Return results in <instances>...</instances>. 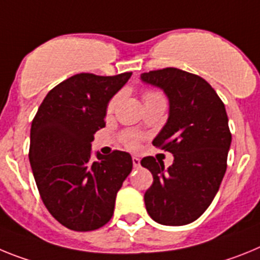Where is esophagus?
Listing matches in <instances>:
<instances>
[{
	"label": "esophagus",
	"mask_w": 260,
	"mask_h": 260,
	"mask_svg": "<svg viewBox=\"0 0 260 260\" xmlns=\"http://www.w3.org/2000/svg\"><path fill=\"white\" fill-rule=\"evenodd\" d=\"M132 162L135 168H140V158L139 157H132Z\"/></svg>",
	"instance_id": "obj_1"
}]
</instances>
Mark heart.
Returning <instances> with one entry per match:
<instances>
[{"instance_id":"obj_1","label":"heart","mask_w":260,"mask_h":260,"mask_svg":"<svg viewBox=\"0 0 260 260\" xmlns=\"http://www.w3.org/2000/svg\"><path fill=\"white\" fill-rule=\"evenodd\" d=\"M119 99H120V92L115 94V95L108 101L107 106H106V112H107V114H112V112H114L115 107H116L117 102H119ZM144 102H165V96L162 92L157 91V90H146V91L144 92ZM121 140H123L124 145L127 146V148L137 149L140 145V141H141V137L133 132H125L121 135Z\"/></svg>"}]
</instances>
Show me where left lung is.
<instances>
[{"label":"left lung","mask_w":260,"mask_h":260,"mask_svg":"<svg viewBox=\"0 0 260 260\" xmlns=\"http://www.w3.org/2000/svg\"><path fill=\"white\" fill-rule=\"evenodd\" d=\"M141 80L168 95L170 115L153 145L174 155L168 169L152 155L141 159L153 175L144 195L146 211L158 224L187 225L211 205L226 171L232 143L226 110L198 74L165 68L143 73Z\"/></svg>","instance_id":"left-lung-1"}]
</instances>
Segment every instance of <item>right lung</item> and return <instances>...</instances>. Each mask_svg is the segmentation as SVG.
<instances>
[{"instance_id":"obj_1","label":"right lung","mask_w":260,"mask_h":260,"mask_svg":"<svg viewBox=\"0 0 260 260\" xmlns=\"http://www.w3.org/2000/svg\"><path fill=\"white\" fill-rule=\"evenodd\" d=\"M131 74H74L47 94L34 117L28 152L34 178L46 208L68 229L90 232L107 224L132 171V158L120 150L91 159L107 102Z\"/></svg>"}]
</instances>
